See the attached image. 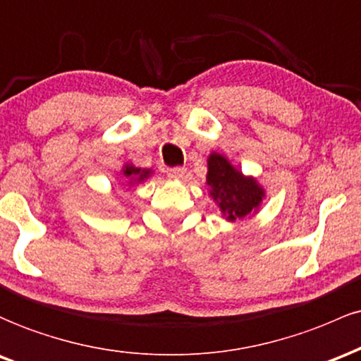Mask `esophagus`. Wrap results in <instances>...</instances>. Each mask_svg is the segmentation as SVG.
Instances as JSON below:
<instances>
[{
  "mask_svg": "<svg viewBox=\"0 0 361 361\" xmlns=\"http://www.w3.org/2000/svg\"><path fill=\"white\" fill-rule=\"evenodd\" d=\"M167 176L170 179H182L185 176V169L184 167H172L167 169Z\"/></svg>",
  "mask_w": 361,
  "mask_h": 361,
  "instance_id": "34e87169",
  "label": "esophagus"
}]
</instances>
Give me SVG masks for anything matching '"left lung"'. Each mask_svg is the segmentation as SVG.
Returning <instances> with one entry per match:
<instances>
[{"label":"left lung","instance_id":"left-lung-1","mask_svg":"<svg viewBox=\"0 0 361 361\" xmlns=\"http://www.w3.org/2000/svg\"><path fill=\"white\" fill-rule=\"evenodd\" d=\"M209 196L216 202L225 220L235 221L257 212L264 197V189L254 177H245L220 153L208 157Z\"/></svg>","mask_w":361,"mask_h":361}]
</instances>
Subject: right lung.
<instances>
[{"label": "right lung", "mask_w": 361, "mask_h": 361, "mask_svg": "<svg viewBox=\"0 0 361 361\" xmlns=\"http://www.w3.org/2000/svg\"><path fill=\"white\" fill-rule=\"evenodd\" d=\"M123 176L124 179H129L131 184H140V182L147 180L152 176V170L149 169H137L135 165L126 164L123 167Z\"/></svg>", "instance_id": "add662e5"}]
</instances>
